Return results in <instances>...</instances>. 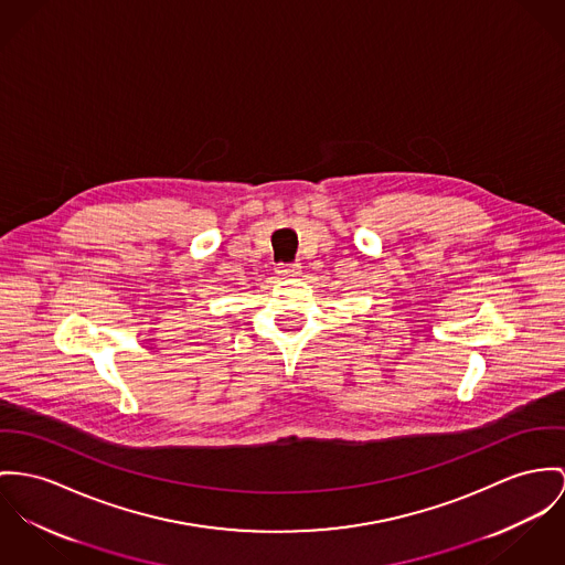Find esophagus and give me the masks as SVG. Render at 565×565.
Returning <instances> with one entry per match:
<instances>
[{
  "instance_id": "esophagus-1",
  "label": "esophagus",
  "mask_w": 565,
  "mask_h": 565,
  "mask_svg": "<svg viewBox=\"0 0 565 565\" xmlns=\"http://www.w3.org/2000/svg\"><path fill=\"white\" fill-rule=\"evenodd\" d=\"M277 273H279V275H286V277H295V275L301 273V264H299V262L279 264V266H277Z\"/></svg>"
}]
</instances>
